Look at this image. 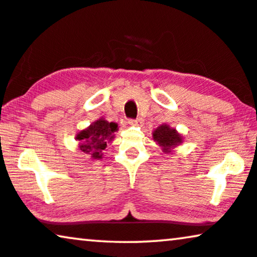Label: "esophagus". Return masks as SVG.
I'll list each match as a JSON object with an SVG mask.
<instances>
[{"instance_id":"esophagus-1","label":"esophagus","mask_w":257,"mask_h":257,"mask_svg":"<svg viewBox=\"0 0 257 257\" xmlns=\"http://www.w3.org/2000/svg\"><path fill=\"white\" fill-rule=\"evenodd\" d=\"M129 124H133V125H139L140 123H142V121H141V118H129Z\"/></svg>"}]
</instances>
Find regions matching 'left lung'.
Here are the masks:
<instances>
[{"mask_svg":"<svg viewBox=\"0 0 257 257\" xmlns=\"http://www.w3.org/2000/svg\"><path fill=\"white\" fill-rule=\"evenodd\" d=\"M154 140L156 142L164 148L165 151H169L170 148L176 147L177 144L182 143V137L175 129H171L169 125L162 124L161 127H158L155 130L154 134Z\"/></svg>","mask_w":257,"mask_h":257,"instance_id":"left-lung-1","label":"left lung"}]
</instances>
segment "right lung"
I'll return each instance as SVG.
<instances>
[{"instance_id":"obj_1","label":"right lung","mask_w":257,"mask_h":257,"mask_svg":"<svg viewBox=\"0 0 257 257\" xmlns=\"http://www.w3.org/2000/svg\"><path fill=\"white\" fill-rule=\"evenodd\" d=\"M117 130V124L106 120H97L89 128L82 130L78 134L77 139L80 141V150L82 153L91 155V157H102V150L106 149L107 143L114 139L113 133Z\"/></svg>"}]
</instances>
